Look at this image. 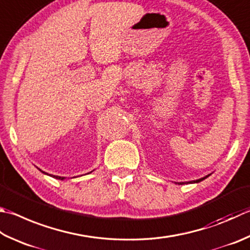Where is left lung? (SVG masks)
Returning a JSON list of instances; mask_svg holds the SVG:
<instances>
[{
	"label": "left lung",
	"mask_w": 250,
	"mask_h": 250,
	"mask_svg": "<svg viewBox=\"0 0 250 250\" xmlns=\"http://www.w3.org/2000/svg\"><path fill=\"white\" fill-rule=\"evenodd\" d=\"M210 175H208L206 177H203V178H200V179H197V180H193V181H189V184H196V183H200V181H202L203 179H206L207 177H208ZM184 183H178V185H183Z\"/></svg>",
	"instance_id": "8db88e82"
}]
</instances>
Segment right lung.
<instances>
[{
	"label": "right lung",
	"instance_id": "add662e5",
	"mask_svg": "<svg viewBox=\"0 0 250 250\" xmlns=\"http://www.w3.org/2000/svg\"><path fill=\"white\" fill-rule=\"evenodd\" d=\"M43 174H47V172H44V171H42ZM48 175V174H47ZM50 176H52V177H54V178H57V179H61V180H63L64 179V177H60V176H53V175H50Z\"/></svg>",
	"mask_w": 250,
	"mask_h": 250
}]
</instances>
